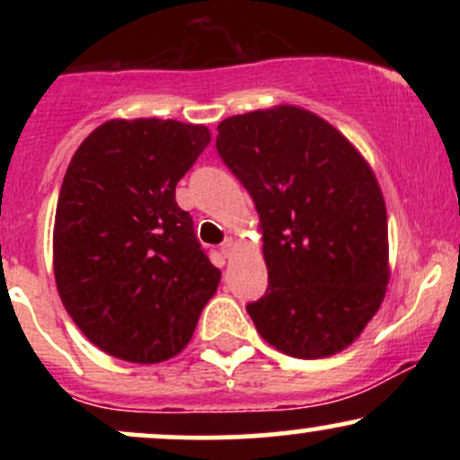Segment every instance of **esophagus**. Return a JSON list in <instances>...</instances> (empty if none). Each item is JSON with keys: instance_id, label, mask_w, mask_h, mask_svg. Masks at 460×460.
<instances>
[{"instance_id": "1", "label": "esophagus", "mask_w": 460, "mask_h": 460, "mask_svg": "<svg viewBox=\"0 0 460 460\" xmlns=\"http://www.w3.org/2000/svg\"><path fill=\"white\" fill-rule=\"evenodd\" d=\"M220 252H223V257H226V260H231V257H234V252H235L234 240H226L225 244L220 246Z\"/></svg>"}]
</instances>
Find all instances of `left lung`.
<instances>
[{"instance_id":"8db88e82","label":"left lung","mask_w":460,"mask_h":460,"mask_svg":"<svg viewBox=\"0 0 460 460\" xmlns=\"http://www.w3.org/2000/svg\"><path fill=\"white\" fill-rule=\"evenodd\" d=\"M216 149L260 214L268 289L246 307L257 332L296 358L346 350L389 283L387 209L372 166L298 105L229 116Z\"/></svg>"}]
</instances>
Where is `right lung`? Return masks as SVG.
Instances as JSON below:
<instances>
[{"label":"right lung","mask_w":460,"mask_h":460,"mask_svg":"<svg viewBox=\"0 0 460 460\" xmlns=\"http://www.w3.org/2000/svg\"><path fill=\"white\" fill-rule=\"evenodd\" d=\"M209 140L205 125L112 119L68 162L54 223L56 288L108 355L129 363L179 355L218 289L220 270L175 200Z\"/></svg>","instance_id":"obj_1"}]
</instances>
